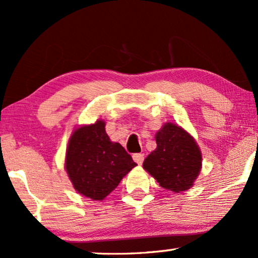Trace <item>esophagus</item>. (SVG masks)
Returning a JSON list of instances; mask_svg holds the SVG:
<instances>
[{"mask_svg":"<svg viewBox=\"0 0 258 258\" xmlns=\"http://www.w3.org/2000/svg\"><path fill=\"white\" fill-rule=\"evenodd\" d=\"M133 158L137 164H142L143 160H144V155L143 154H134Z\"/></svg>","mask_w":258,"mask_h":258,"instance_id":"34e87169","label":"esophagus"}]
</instances>
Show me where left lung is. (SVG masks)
<instances>
[{
    "mask_svg": "<svg viewBox=\"0 0 258 258\" xmlns=\"http://www.w3.org/2000/svg\"><path fill=\"white\" fill-rule=\"evenodd\" d=\"M157 147L143 162L162 188L181 192L194 185L202 168V155L194 137L174 123H165L155 136Z\"/></svg>",
    "mask_w": 258,
    "mask_h": 258,
    "instance_id": "8db88e82",
    "label": "left lung"
}]
</instances>
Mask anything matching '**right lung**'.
I'll use <instances>...</instances> for the list:
<instances>
[{
  "mask_svg": "<svg viewBox=\"0 0 258 258\" xmlns=\"http://www.w3.org/2000/svg\"><path fill=\"white\" fill-rule=\"evenodd\" d=\"M104 126L102 119L80 126L67 147V174L76 191L93 201L107 197L137 165L121 144L111 142Z\"/></svg>",
  "mask_w": 258,
  "mask_h": 258,
  "instance_id": "obj_1",
  "label": "right lung"
}]
</instances>
